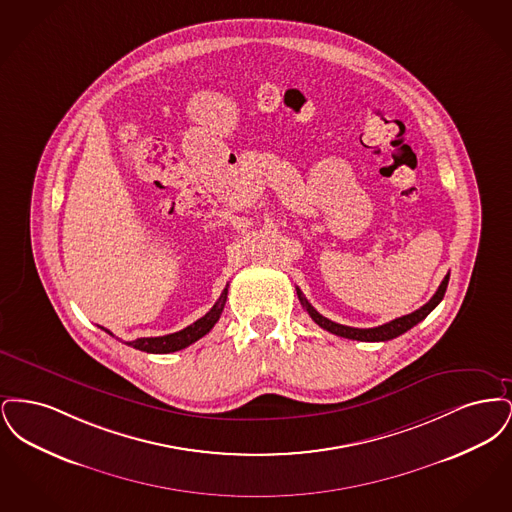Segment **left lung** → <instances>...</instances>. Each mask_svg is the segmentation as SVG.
<instances>
[{
	"label": "left lung",
	"mask_w": 512,
	"mask_h": 512,
	"mask_svg": "<svg viewBox=\"0 0 512 512\" xmlns=\"http://www.w3.org/2000/svg\"><path fill=\"white\" fill-rule=\"evenodd\" d=\"M447 284H449V274L441 280L438 292L434 293V297H432L426 305H422L420 309H416L411 315L395 318V320L386 322V324H382V326H376V328H351V326H343V324H338V322H334V320H330V318L322 317L317 309L303 297V293H301L299 288H297V297H299L301 305L305 307V311L311 315V318L317 322L318 326L324 328V330H328L330 334H336V336L347 338V340L388 341L397 338V336H401V334H405L407 330H411L413 326H416L420 320H424V318L428 317V315L438 307L439 301L443 299L445 290H447Z\"/></svg>",
	"instance_id": "obj_1"
}]
</instances>
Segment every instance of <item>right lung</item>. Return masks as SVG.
I'll use <instances>...</instances> for the list:
<instances>
[{"label":"right lung","instance_id":"obj_1","mask_svg":"<svg viewBox=\"0 0 512 512\" xmlns=\"http://www.w3.org/2000/svg\"><path fill=\"white\" fill-rule=\"evenodd\" d=\"M226 297H228V284H226L224 292L220 293L219 301L213 305V309L205 317L195 320L194 324H190L188 328H184L180 332H174V334H167V336H159V338H138V340L128 341V345L134 347V349L146 351V353H174V351H180V349L192 345L194 341L211 332V328L219 322ZM105 332L111 334L109 330H105Z\"/></svg>","mask_w":512,"mask_h":512}]
</instances>
